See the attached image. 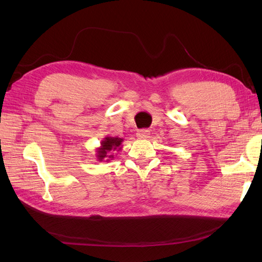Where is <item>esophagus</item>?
<instances>
[{"instance_id": "esophagus-1", "label": "esophagus", "mask_w": 262, "mask_h": 262, "mask_svg": "<svg viewBox=\"0 0 262 262\" xmlns=\"http://www.w3.org/2000/svg\"><path fill=\"white\" fill-rule=\"evenodd\" d=\"M148 134H149V130L148 129H140L138 132H137V136L139 137V138H147L148 137Z\"/></svg>"}]
</instances>
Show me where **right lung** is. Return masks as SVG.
<instances>
[{
  "instance_id": "obj_1",
  "label": "right lung",
  "mask_w": 262,
  "mask_h": 262,
  "mask_svg": "<svg viewBox=\"0 0 262 262\" xmlns=\"http://www.w3.org/2000/svg\"><path fill=\"white\" fill-rule=\"evenodd\" d=\"M122 139L120 138H106L105 141L101 142V147L98 149V160L102 161L104 158H107V161H109L108 158L114 157V155H109V152L112 150H116L117 148H121L119 147L121 144Z\"/></svg>"
}]
</instances>
